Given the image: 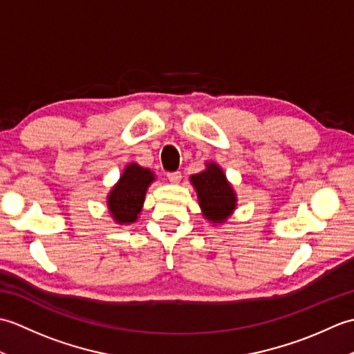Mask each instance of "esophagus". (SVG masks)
<instances>
[{
  "mask_svg": "<svg viewBox=\"0 0 354 354\" xmlns=\"http://www.w3.org/2000/svg\"><path fill=\"white\" fill-rule=\"evenodd\" d=\"M167 178H169L170 183H179V179L183 178V175H181V171H179V170H176V171H169V173H167Z\"/></svg>",
  "mask_w": 354,
  "mask_h": 354,
  "instance_id": "obj_1",
  "label": "esophagus"
}]
</instances>
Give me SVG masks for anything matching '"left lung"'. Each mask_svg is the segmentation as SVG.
<instances>
[{
  "instance_id": "left-lung-1",
  "label": "left lung",
  "mask_w": 354,
  "mask_h": 354,
  "mask_svg": "<svg viewBox=\"0 0 354 354\" xmlns=\"http://www.w3.org/2000/svg\"><path fill=\"white\" fill-rule=\"evenodd\" d=\"M198 192L199 205L204 209L205 219L221 223L236 208V194L227 183L222 169L216 164H208L207 170L196 173L190 178Z\"/></svg>"
}]
</instances>
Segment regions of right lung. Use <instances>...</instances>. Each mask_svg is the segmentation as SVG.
I'll use <instances>...</instances> for the list:
<instances>
[{
	"instance_id": "obj_1",
	"label": "right lung",
	"mask_w": 354,
	"mask_h": 354,
	"mask_svg": "<svg viewBox=\"0 0 354 354\" xmlns=\"http://www.w3.org/2000/svg\"><path fill=\"white\" fill-rule=\"evenodd\" d=\"M153 179V173L149 169H142L138 164L127 165L118 184L108 196L109 212L115 222L131 223L137 221L146 190Z\"/></svg>"
}]
</instances>
